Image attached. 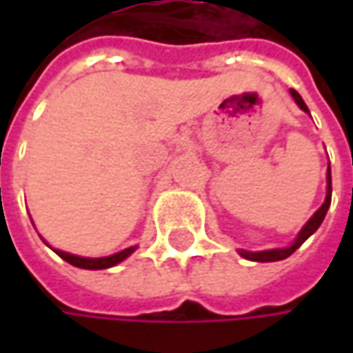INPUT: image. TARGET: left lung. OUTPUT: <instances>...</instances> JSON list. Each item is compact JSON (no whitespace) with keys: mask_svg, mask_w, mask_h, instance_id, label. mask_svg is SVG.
Here are the masks:
<instances>
[{"mask_svg":"<svg viewBox=\"0 0 353 353\" xmlns=\"http://www.w3.org/2000/svg\"><path fill=\"white\" fill-rule=\"evenodd\" d=\"M291 96H292V100L296 102V105H299L303 112L310 114V112H308V108H306L305 100L301 98V94H299L296 90H291ZM330 200H332V172H330V165H328V170H326V198H324L322 206H320L319 210L310 216V220L303 225V230H301V232L296 234V237L292 239L291 245H287V248H275V250H263V251L237 250V253H239L243 259L259 261V263H269V261H281V259H287L289 255H292L294 251L299 250V248L305 243L308 237L312 236V234L319 230L320 224H322V222H324V218H326V212H328V208H330Z\"/></svg>","mask_w":353,"mask_h":353,"instance_id":"left-lung-1","label":"left lung"}]
</instances>
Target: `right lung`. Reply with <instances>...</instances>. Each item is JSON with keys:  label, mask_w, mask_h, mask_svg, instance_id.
<instances>
[{"label": "right lung", "mask_w": 353, "mask_h": 353, "mask_svg": "<svg viewBox=\"0 0 353 353\" xmlns=\"http://www.w3.org/2000/svg\"><path fill=\"white\" fill-rule=\"evenodd\" d=\"M43 239V237H41ZM45 241V239H43ZM47 243V241H45ZM48 245V243H47ZM50 248V245H48ZM50 250L54 251L59 257H62L64 261H68L70 265H74V267H80V269H92V271H98V269H110V267H114V265L121 263L123 259H128L129 255L133 253V251L137 250V245H131L128 250L123 251H117L114 255H105V257H80V255H74V253H68V251H62V250H54V248H50Z\"/></svg>", "instance_id": "obj_1"}]
</instances>
